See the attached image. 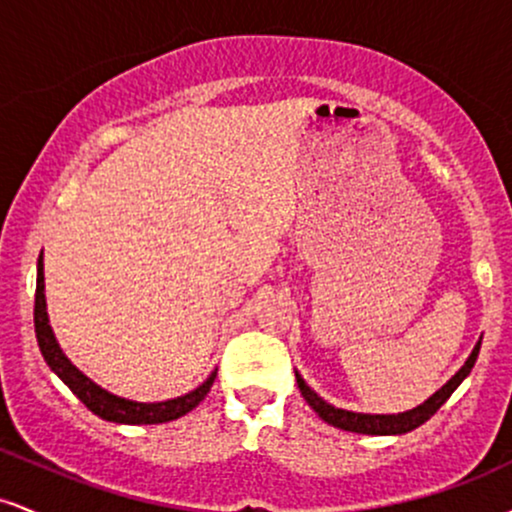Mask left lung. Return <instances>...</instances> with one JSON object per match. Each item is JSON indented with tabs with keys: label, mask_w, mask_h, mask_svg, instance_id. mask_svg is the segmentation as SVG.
I'll list each match as a JSON object with an SVG mask.
<instances>
[{
	"label": "left lung",
	"mask_w": 512,
	"mask_h": 512,
	"mask_svg": "<svg viewBox=\"0 0 512 512\" xmlns=\"http://www.w3.org/2000/svg\"><path fill=\"white\" fill-rule=\"evenodd\" d=\"M479 346L481 342L474 346L472 356L467 358V363L457 370L455 375L445 383L440 390L433 395L431 399H426L424 404H419L416 409L411 411H404V414H354V411H346V409H334L332 404H327L325 399H320L315 395L313 390H310L308 385H305V380L301 375L296 373V383L301 387V395L305 397V402L310 404L317 411V416H320L322 421H327V424L334 426V428H342V431H351V433H366V436H399V433H409L414 431V428H419L421 424H426L428 419H431L436 411L443 407L445 402H448V397L452 392L457 390V385L462 383L464 378L469 375V370L474 368V361H477L479 356Z\"/></svg>",
	"instance_id": "obj_1"
}]
</instances>
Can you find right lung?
<instances>
[{
    "label": "right lung",
    "mask_w": 512,
    "mask_h": 512,
    "mask_svg": "<svg viewBox=\"0 0 512 512\" xmlns=\"http://www.w3.org/2000/svg\"><path fill=\"white\" fill-rule=\"evenodd\" d=\"M33 322H35V337H38L40 354H43L48 366L55 370L57 378L62 380L69 390L74 392L81 402L86 404V409H91L93 414L101 416L105 421H113V424H166V421L180 419L187 411H192L207 397L216 378V370L209 375L207 383H202L197 390H192L190 395L168 399V402H132V399H122L105 392L103 387H98L93 380H88L79 368L72 366L67 356L62 354L60 344H57L55 334L48 322V310H45V276H43V255L38 260V286H35V308H33Z\"/></svg>",
    "instance_id": "1"
}]
</instances>
